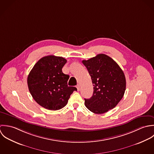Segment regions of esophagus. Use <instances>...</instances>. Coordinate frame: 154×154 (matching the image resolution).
<instances>
[{
  "mask_svg": "<svg viewBox=\"0 0 154 154\" xmlns=\"http://www.w3.org/2000/svg\"><path fill=\"white\" fill-rule=\"evenodd\" d=\"M77 91H80V86L79 85H77Z\"/></svg>",
  "mask_w": 154,
  "mask_h": 154,
  "instance_id": "34e87169",
  "label": "esophagus"
}]
</instances>
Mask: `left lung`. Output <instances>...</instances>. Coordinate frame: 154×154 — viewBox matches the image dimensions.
Returning <instances> with one entry per match:
<instances>
[{"label": "left lung", "instance_id": "obj_1", "mask_svg": "<svg viewBox=\"0 0 154 154\" xmlns=\"http://www.w3.org/2000/svg\"><path fill=\"white\" fill-rule=\"evenodd\" d=\"M92 79V96L85 99L86 108L100 114L117 106L123 98L126 81L123 70L117 62L105 54H98L82 61Z\"/></svg>", "mask_w": 154, "mask_h": 154}]
</instances>
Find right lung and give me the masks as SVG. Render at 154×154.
Here are the masks:
<instances>
[{
  "label": "right lung",
  "mask_w": 154,
  "mask_h": 154,
  "mask_svg": "<svg viewBox=\"0 0 154 154\" xmlns=\"http://www.w3.org/2000/svg\"><path fill=\"white\" fill-rule=\"evenodd\" d=\"M66 60L61 57L49 55L39 60L34 65L27 78L29 91L35 101L49 110L63 108L75 87L68 86L69 76L62 72Z\"/></svg>",
  "instance_id": "1"
}]
</instances>
